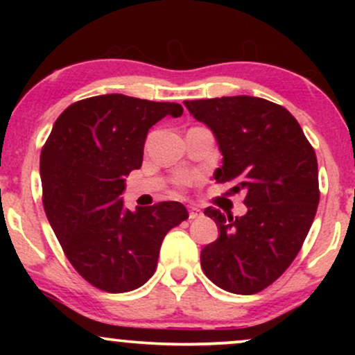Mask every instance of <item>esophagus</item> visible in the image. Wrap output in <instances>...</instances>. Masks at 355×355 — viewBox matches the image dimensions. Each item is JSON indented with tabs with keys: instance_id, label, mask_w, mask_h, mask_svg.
Wrapping results in <instances>:
<instances>
[{
	"instance_id": "esophagus-1",
	"label": "esophagus",
	"mask_w": 355,
	"mask_h": 355,
	"mask_svg": "<svg viewBox=\"0 0 355 355\" xmlns=\"http://www.w3.org/2000/svg\"><path fill=\"white\" fill-rule=\"evenodd\" d=\"M198 217H202V210L197 209V207H190V209H189V218L195 220Z\"/></svg>"
}]
</instances>
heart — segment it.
Wrapping results in <instances>:
<instances>
[{"label": "heart", "mask_w": 355, "mask_h": 355, "mask_svg": "<svg viewBox=\"0 0 355 355\" xmlns=\"http://www.w3.org/2000/svg\"><path fill=\"white\" fill-rule=\"evenodd\" d=\"M177 183H178V185H180V187L189 185V183H190V177H180V178H178V180H177Z\"/></svg>", "instance_id": "1"}]
</instances>
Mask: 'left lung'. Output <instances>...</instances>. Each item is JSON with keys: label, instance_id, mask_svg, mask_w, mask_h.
<instances>
[{"label": "left lung", "instance_id": "obj_1", "mask_svg": "<svg viewBox=\"0 0 355 355\" xmlns=\"http://www.w3.org/2000/svg\"><path fill=\"white\" fill-rule=\"evenodd\" d=\"M183 103L217 140L223 160L215 180L245 191L242 217L205 209L220 235L203 247V274L232 294H257L287 270L311 230L320 195L315 152L291 112L268 100Z\"/></svg>", "mask_w": 355, "mask_h": 355}]
</instances>
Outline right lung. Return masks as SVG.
Returning <instances> with one entry per match:
<instances>
[{
	"mask_svg": "<svg viewBox=\"0 0 355 355\" xmlns=\"http://www.w3.org/2000/svg\"><path fill=\"white\" fill-rule=\"evenodd\" d=\"M183 108L112 93L76 101L53 125L40 157L43 207L64 255L100 291L141 287L157 268L166 232L189 211L160 202L135 211L120 195L144 160L146 133Z\"/></svg>",
	"mask_w": 355,
	"mask_h": 355,
	"instance_id": "add662e5",
	"label": "right lung"
}]
</instances>
